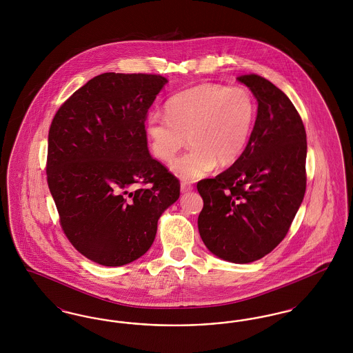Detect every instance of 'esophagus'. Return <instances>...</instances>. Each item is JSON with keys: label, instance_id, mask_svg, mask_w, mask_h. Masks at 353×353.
<instances>
[{"label": "esophagus", "instance_id": "1", "mask_svg": "<svg viewBox=\"0 0 353 353\" xmlns=\"http://www.w3.org/2000/svg\"><path fill=\"white\" fill-rule=\"evenodd\" d=\"M190 190H193V185L188 184V183H181V192L183 193H188Z\"/></svg>", "mask_w": 353, "mask_h": 353}]
</instances>
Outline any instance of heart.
Segmentation results:
<instances>
[{
    "mask_svg": "<svg viewBox=\"0 0 353 353\" xmlns=\"http://www.w3.org/2000/svg\"><path fill=\"white\" fill-rule=\"evenodd\" d=\"M165 118L151 115L145 134L152 153L172 161L188 141L190 150L172 170L194 181L219 164H234L245 152L256 121L258 104L246 85L201 83L183 90L165 103Z\"/></svg>",
    "mask_w": 353,
    "mask_h": 353,
    "instance_id": "1",
    "label": "heart"
}]
</instances>
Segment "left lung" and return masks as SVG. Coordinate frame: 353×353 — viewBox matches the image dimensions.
<instances>
[{"label":"left lung","mask_w":353,"mask_h":353,"mask_svg":"<svg viewBox=\"0 0 353 353\" xmlns=\"http://www.w3.org/2000/svg\"><path fill=\"white\" fill-rule=\"evenodd\" d=\"M236 79L258 101L256 121L234 164L197 183L203 200L199 232L219 258L250 263L283 241L302 203L307 136L299 112L282 90L256 74Z\"/></svg>","instance_id":"left-lung-1"}]
</instances>
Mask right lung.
<instances>
[{
    "instance_id": "obj_1",
    "label": "right lung",
    "mask_w": 353,
    "mask_h": 353,
    "mask_svg": "<svg viewBox=\"0 0 353 353\" xmlns=\"http://www.w3.org/2000/svg\"><path fill=\"white\" fill-rule=\"evenodd\" d=\"M168 79L104 72L51 121L48 184L71 245L92 262L123 266L151 248L180 181L147 145L145 119Z\"/></svg>"
}]
</instances>
